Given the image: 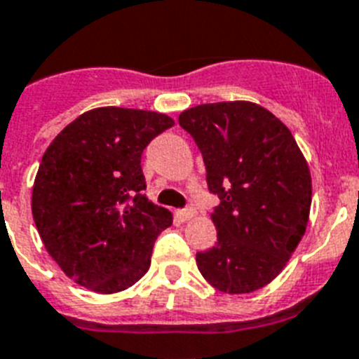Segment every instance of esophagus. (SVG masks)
Returning <instances> with one entry per match:
<instances>
[{
	"mask_svg": "<svg viewBox=\"0 0 359 359\" xmlns=\"http://www.w3.org/2000/svg\"><path fill=\"white\" fill-rule=\"evenodd\" d=\"M195 215V208L194 206H188V208H182V210H177V212H175V217H177V219H179V221H189V219H191V217Z\"/></svg>",
	"mask_w": 359,
	"mask_h": 359,
	"instance_id": "esophagus-1",
	"label": "esophagus"
}]
</instances>
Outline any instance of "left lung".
<instances>
[{
  "label": "left lung",
  "instance_id": "obj_1",
  "mask_svg": "<svg viewBox=\"0 0 359 359\" xmlns=\"http://www.w3.org/2000/svg\"><path fill=\"white\" fill-rule=\"evenodd\" d=\"M203 153L217 243L197 252L212 287L248 294L272 281L306 230L310 171L288 128L250 102L203 104L180 113Z\"/></svg>",
  "mask_w": 359,
  "mask_h": 359
}]
</instances>
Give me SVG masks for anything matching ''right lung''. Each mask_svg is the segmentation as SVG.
Here are the masks:
<instances>
[{
    "mask_svg": "<svg viewBox=\"0 0 359 359\" xmlns=\"http://www.w3.org/2000/svg\"><path fill=\"white\" fill-rule=\"evenodd\" d=\"M173 126L153 111L100 107L72 120L47 147L32 217L50 257L78 285L113 294L147 272L156 237L173 219L144 195L140 161Z\"/></svg>",
    "mask_w": 359,
    "mask_h": 359,
    "instance_id": "obj_1",
    "label": "right lung"
}]
</instances>
